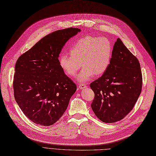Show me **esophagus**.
I'll list each match as a JSON object with an SVG mask.
<instances>
[{"mask_svg": "<svg viewBox=\"0 0 156 156\" xmlns=\"http://www.w3.org/2000/svg\"><path fill=\"white\" fill-rule=\"evenodd\" d=\"M87 86L86 85H85L84 83H82V84H80L79 85V89H80V90H82V89H85V87H87Z\"/></svg>", "mask_w": 156, "mask_h": 156, "instance_id": "obj_1", "label": "esophagus"}]
</instances>
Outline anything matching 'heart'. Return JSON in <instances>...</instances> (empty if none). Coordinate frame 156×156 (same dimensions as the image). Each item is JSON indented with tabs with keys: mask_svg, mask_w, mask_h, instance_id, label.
Listing matches in <instances>:
<instances>
[{
	"mask_svg": "<svg viewBox=\"0 0 156 156\" xmlns=\"http://www.w3.org/2000/svg\"><path fill=\"white\" fill-rule=\"evenodd\" d=\"M113 48L105 37L85 36L77 40L69 49L71 56L62 54L59 65L67 76L74 77L80 67H83L77 77L80 83L89 81L95 75L101 76L111 62Z\"/></svg>",
	"mask_w": 156,
	"mask_h": 156,
	"instance_id": "heart-1",
	"label": "heart"
}]
</instances>
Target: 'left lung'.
Listing matches in <instances>:
<instances>
[{"instance_id": "8db88e82", "label": "left lung", "mask_w": 156, "mask_h": 156, "mask_svg": "<svg viewBox=\"0 0 156 156\" xmlns=\"http://www.w3.org/2000/svg\"><path fill=\"white\" fill-rule=\"evenodd\" d=\"M90 87L94 93L91 108L101 122H118L133 108L141 92V67L120 38L114 43L107 70Z\"/></svg>"}]
</instances>
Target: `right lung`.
Instances as JSON below:
<instances>
[{
	"label": "right lung",
	"mask_w": 156,
	"mask_h": 156,
	"mask_svg": "<svg viewBox=\"0 0 156 156\" xmlns=\"http://www.w3.org/2000/svg\"><path fill=\"white\" fill-rule=\"evenodd\" d=\"M81 31L69 27L51 33L22 55L15 64V101L28 119L37 125L55 123L76 90L61 69L58 57L68 40Z\"/></svg>",
	"instance_id": "obj_1"
}]
</instances>
